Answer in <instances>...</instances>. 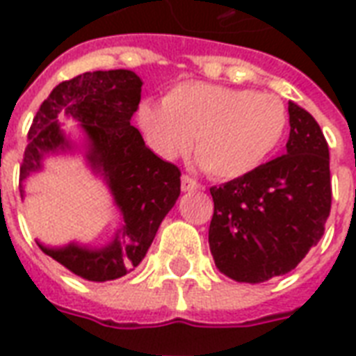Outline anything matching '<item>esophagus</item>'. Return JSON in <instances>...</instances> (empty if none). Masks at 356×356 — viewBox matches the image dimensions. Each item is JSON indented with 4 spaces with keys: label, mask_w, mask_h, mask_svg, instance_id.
I'll use <instances>...</instances> for the list:
<instances>
[{
    "label": "esophagus",
    "mask_w": 356,
    "mask_h": 356,
    "mask_svg": "<svg viewBox=\"0 0 356 356\" xmlns=\"http://www.w3.org/2000/svg\"><path fill=\"white\" fill-rule=\"evenodd\" d=\"M181 188H183V192H195V190H201L203 186L195 179L188 177V175H183V179H181Z\"/></svg>",
    "instance_id": "1"
}]
</instances>
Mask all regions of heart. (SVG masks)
Instances as JSON below:
<instances>
[{"label":"heart","mask_w":356,"mask_h":356,"mask_svg":"<svg viewBox=\"0 0 356 356\" xmlns=\"http://www.w3.org/2000/svg\"><path fill=\"white\" fill-rule=\"evenodd\" d=\"M138 125L161 155L175 156L192 144L205 172L236 179L254 172L281 145L288 125L284 103L249 88L186 81L164 103L142 102Z\"/></svg>","instance_id":"b5f03b06"}]
</instances>
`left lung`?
Masks as SVG:
<instances>
[{"label":"left lung","instance_id":"obj_1","mask_svg":"<svg viewBox=\"0 0 356 356\" xmlns=\"http://www.w3.org/2000/svg\"><path fill=\"white\" fill-rule=\"evenodd\" d=\"M286 153L212 186L209 245L214 264L238 282H264L292 271L320 242L331 212L329 145L305 108L288 103Z\"/></svg>","mask_w":356,"mask_h":356}]
</instances>
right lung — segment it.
Segmentation results:
<instances>
[{"label":"right lung","instance_id":"obj_1","mask_svg":"<svg viewBox=\"0 0 356 356\" xmlns=\"http://www.w3.org/2000/svg\"><path fill=\"white\" fill-rule=\"evenodd\" d=\"M140 92L142 79L131 70L86 72L53 88L27 134L19 168L22 200L24 181L42 172L46 156L79 153L92 173L107 184L118 209V227L103 245L36 242L44 253L86 281H114L133 271L181 194L179 168L156 156L131 125ZM63 115L80 123L83 140L79 145L60 125Z\"/></svg>","mask_w":356,"mask_h":356}]
</instances>
